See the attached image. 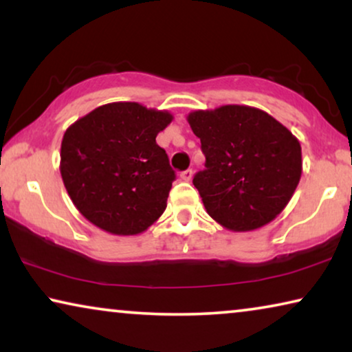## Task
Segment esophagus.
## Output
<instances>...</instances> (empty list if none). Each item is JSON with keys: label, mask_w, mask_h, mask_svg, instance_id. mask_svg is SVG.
Masks as SVG:
<instances>
[{"label": "esophagus", "mask_w": 352, "mask_h": 352, "mask_svg": "<svg viewBox=\"0 0 352 352\" xmlns=\"http://www.w3.org/2000/svg\"><path fill=\"white\" fill-rule=\"evenodd\" d=\"M191 177H192V170H191V169L183 170L182 174H180V178H182L183 182H190V180H191Z\"/></svg>", "instance_id": "34e87169"}]
</instances>
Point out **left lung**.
I'll list each match as a JSON object with an SVG mask.
<instances>
[{"mask_svg":"<svg viewBox=\"0 0 352 352\" xmlns=\"http://www.w3.org/2000/svg\"><path fill=\"white\" fill-rule=\"evenodd\" d=\"M186 120L206 155V169L192 185L207 214L236 232L273 221L300 183L298 138L266 111L247 105L196 110Z\"/></svg>","mask_w":352,"mask_h":352,"instance_id":"1","label":"left lung"}]
</instances>
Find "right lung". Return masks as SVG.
Here are the masks:
<instances>
[{"mask_svg":"<svg viewBox=\"0 0 352 352\" xmlns=\"http://www.w3.org/2000/svg\"><path fill=\"white\" fill-rule=\"evenodd\" d=\"M172 120L166 110L113 102L67 129L60 175L84 219L110 234L135 236L164 214L175 172L156 137Z\"/></svg>","mask_w":352,"mask_h":352,"instance_id":"right-lung-1","label":"right lung"}]
</instances>
